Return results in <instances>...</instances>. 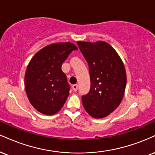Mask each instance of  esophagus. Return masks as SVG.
Here are the masks:
<instances>
[{
  "label": "esophagus",
  "mask_w": 155,
  "mask_h": 155,
  "mask_svg": "<svg viewBox=\"0 0 155 155\" xmlns=\"http://www.w3.org/2000/svg\"><path fill=\"white\" fill-rule=\"evenodd\" d=\"M72 89H73V90L74 91V92H76V91H77V89H78V85L77 84L73 85L72 86Z\"/></svg>",
  "instance_id": "esophagus-1"
}]
</instances>
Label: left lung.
<instances>
[{
	"instance_id": "8db88e82",
	"label": "left lung",
	"mask_w": 155,
	"mask_h": 155,
	"mask_svg": "<svg viewBox=\"0 0 155 155\" xmlns=\"http://www.w3.org/2000/svg\"><path fill=\"white\" fill-rule=\"evenodd\" d=\"M80 51L88 63L90 89L81 97L87 113L94 118L109 115L120 104L126 85L122 60L110 45L78 41Z\"/></svg>"
}]
</instances>
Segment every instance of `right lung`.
Listing matches in <instances>:
<instances>
[{
    "label": "right lung",
    "instance_id": "obj_1",
    "mask_svg": "<svg viewBox=\"0 0 155 155\" xmlns=\"http://www.w3.org/2000/svg\"><path fill=\"white\" fill-rule=\"evenodd\" d=\"M71 42L50 44L39 50L28 64L24 77L26 93L31 105L45 115L55 114L69 94L70 86L61 66L73 50Z\"/></svg>",
    "mask_w": 155,
    "mask_h": 155
}]
</instances>
